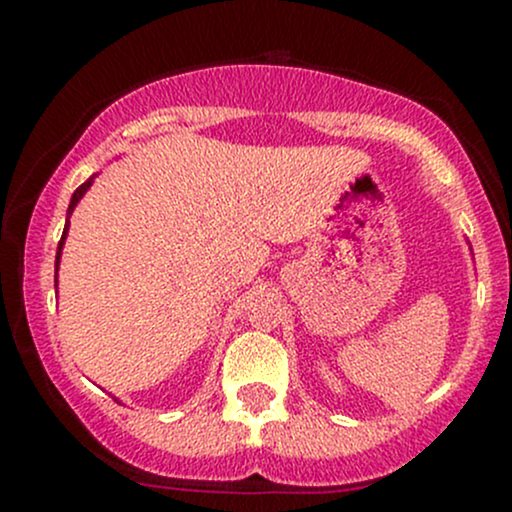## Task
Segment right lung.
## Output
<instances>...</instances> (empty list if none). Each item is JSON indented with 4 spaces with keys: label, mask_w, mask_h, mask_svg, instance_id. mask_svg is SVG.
<instances>
[{
    "label": "right lung",
    "mask_w": 512,
    "mask_h": 512,
    "mask_svg": "<svg viewBox=\"0 0 512 512\" xmlns=\"http://www.w3.org/2000/svg\"><path fill=\"white\" fill-rule=\"evenodd\" d=\"M98 175V173H96ZM96 175H91V178H88L84 185H79L76 187V192L72 195V202H69V209H67V223H64V231H62V240H60V245H57V257H55V267L60 269V260H62V248H64V240H67V233H69V216H72V211L76 209V204L81 202V197L86 195L88 192V187L93 185V180H96ZM57 284V281H55Z\"/></svg>",
    "instance_id": "right-lung-1"
}]
</instances>
